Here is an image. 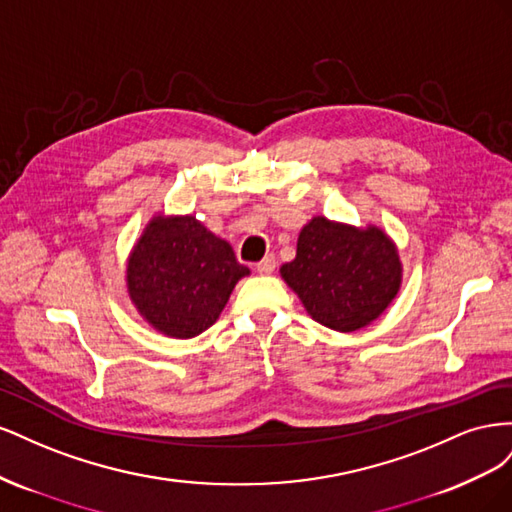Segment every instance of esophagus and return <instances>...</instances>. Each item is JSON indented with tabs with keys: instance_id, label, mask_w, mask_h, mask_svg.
I'll use <instances>...</instances> for the list:
<instances>
[{
	"instance_id": "obj_1",
	"label": "esophagus",
	"mask_w": 512,
	"mask_h": 512,
	"mask_svg": "<svg viewBox=\"0 0 512 512\" xmlns=\"http://www.w3.org/2000/svg\"><path fill=\"white\" fill-rule=\"evenodd\" d=\"M275 267H277V260H275V256L273 254H267L265 258H262L258 265H256V271L260 273V275H271L273 271H275Z\"/></svg>"
}]
</instances>
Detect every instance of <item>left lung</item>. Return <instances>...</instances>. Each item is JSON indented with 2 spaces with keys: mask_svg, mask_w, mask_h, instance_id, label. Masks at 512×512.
<instances>
[{
  "mask_svg": "<svg viewBox=\"0 0 512 512\" xmlns=\"http://www.w3.org/2000/svg\"><path fill=\"white\" fill-rule=\"evenodd\" d=\"M280 273L309 316L342 333L374 322L401 284L397 247L380 228L359 230L327 218L303 226L297 258Z\"/></svg>",
  "mask_w": 512,
  "mask_h": 512,
  "instance_id": "left-lung-1",
  "label": "left lung"
}]
</instances>
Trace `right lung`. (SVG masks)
Returning <instances> with one entry per match:
<instances>
[{"instance_id": "right-lung-1", "label": "right lung", "mask_w": 512, "mask_h": 512, "mask_svg": "<svg viewBox=\"0 0 512 512\" xmlns=\"http://www.w3.org/2000/svg\"><path fill=\"white\" fill-rule=\"evenodd\" d=\"M128 292L141 316L164 335L188 339L220 318L250 269L192 215L153 218L128 260Z\"/></svg>"}]
</instances>
